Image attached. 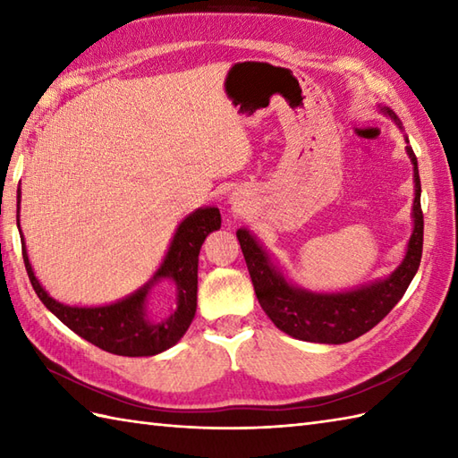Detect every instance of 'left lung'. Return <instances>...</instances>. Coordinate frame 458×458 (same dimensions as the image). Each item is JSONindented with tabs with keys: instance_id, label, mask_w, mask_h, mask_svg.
<instances>
[{
	"instance_id": "1",
	"label": "left lung",
	"mask_w": 458,
	"mask_h": 458,
	"mask_svg": "<svg viewBox=\"0 0 458 458\" xmlns=\"http://www.w3.org/2000/svg\"><path fill=\"white\" fill-rule=\"evenodd\" d=\"M390 118L402 125L390 108H382ZM407 141V138H405ZM407 155L413 165L415 199H413V234L407 244L405 258L390 277L374 281L369 285L343 291V293H310L284 277L271 264V258L259 242L246 228H240L242 254L254 284L261 309L279 330L289 336L320 344H343L374 328L410 287L421 264L423 251V212H421V181L417 157L407 141Z\"/></svg>"
}]
</instances>
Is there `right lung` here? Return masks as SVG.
Segmentation results:
<instances>
[{
	"instance_id": "obj_1",
	"label": "right lung",
	"mask_w": 458,
	"mask_h": 458,
	"mask_svg": "<svg viewBox=\"0 0 458 458\" xmlns=\"http://www.w3.org/2000/svg\"><path fill=\"white\" fill-rule=\"evenodd\" d=\"M17 199H21V189L17 191ZM220 210L214 207L189 214L179 224L167 256L148 284L118 303L104 307H68L48 297L29 264L25 242H21L23 261L37 297L76 335L106 352L118 356H155L177 344L192 323L197 313L199 251L210 232L220 228ZM19 234H21V228H19ZM165 276L173 278L178 285V309L167 319L151 321L147 317V295L150 287Z\"/></svg>"
}]
</instances>
